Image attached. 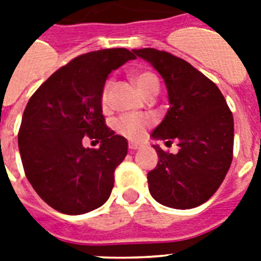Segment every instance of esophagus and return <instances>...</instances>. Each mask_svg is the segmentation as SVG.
Segmentation results:
<instances>
[{"label": "esophagus", "mask_w": 261, "mask_h": 261, "mask_svg": "<svg viewBox=\"0 0 261 261\" xmlns=\"http://www.w3.org/2000/svg\"><path fill=\"white\" fill-rule=\"evenodd\" d=\"M141 145H138V143H128V149H130L131 151H134V150H138V149H141Z\"/></svg>", "instance_id": "esophagus-1"}]
</instances>
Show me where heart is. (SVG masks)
Wrapping results in <instances>:
<instances>
[{"label":"heart","mask_w":261,"mask_h":261,"mask_svg":"<svg viewBox=\"0 0 261 261\" xmlns=\"http://www.w3.org/2000/svg\"><path fill=\"white\" fill-rule=\"evenodd\" d=\"M133 81L139 92L147 97H153L159 93L160 81L157 75L151 71H135L133 74ZM111 87H112V81L108 80L101 89L100 102H101L102 110H107L110 104ZM151 124H153V119L149 115H123L114 122V130L116 131V134L124 137L128 141H139L143 138V135Z\"/></svg>","instance_id":"b5f03b06"}]
</instances>
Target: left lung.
Returning <instances> with one entry per match:
<instances>
[{"mask_svg": "<svg viewBox=\"0 0 261 261\" xmlns=\"http://www.w3.org/2000/svg\"><path fill=\"white\" fill-rule=\"evenodd\" d=\"M163 75L169 110L151 137L177 139V154L153 146L157 167L147 173L150 195L172 208H194L222 184L233 160L234 122L221 90L184 59L155 48L134 50Z\"/></svg>", "mask_w": 261, "mask_h": 261, "instance_id": "left-lung-1", "label": "left lung"}]
</instances>
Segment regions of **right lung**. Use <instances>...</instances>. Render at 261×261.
Here are the masks:
<instances>
[{"label": "right lung", "mask_w": 261, "mask_h": 261, "mask_svg": "<svg viewBox=\"0 0 261 261\" xmlns=\"http://www.w3.org/2000/svg\"><path fill=\"white\" fill-rule=\"evenodd\" d=\"M134 58L127 48L79 55L31 96L18 149L28 181L54 210L85 214L110 198L127 141L106 124L100 96L111 71ZM84 136L96 139L100 147L85 149Z\"/></svg>", "instance_id": "obj_1"}]
</instances>
